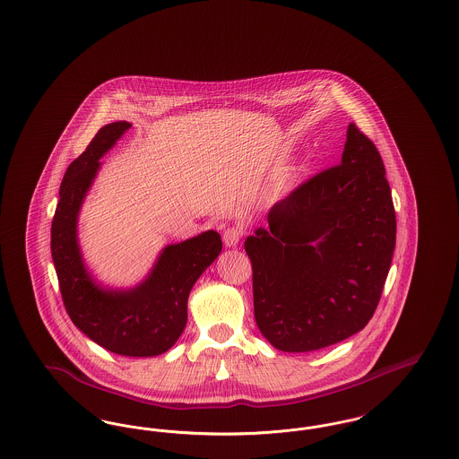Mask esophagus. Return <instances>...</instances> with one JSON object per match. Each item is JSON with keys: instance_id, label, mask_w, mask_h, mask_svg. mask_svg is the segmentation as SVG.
<instances>
[{"instance_id": "obj_1", "label": "esophagus", "mask_w": 459, "mask_h": 459, "mask_svg": "<svg viewBox=\"0 0 459 459\" xmlns=\"http://www.w3.org/2000/svg\"><path fill=\"white\" fill-rule=\"evenodd\" d=\"M244 236L242 227H227L223 232V242L227 247H236Z\"/></svg>"}]
</instances>
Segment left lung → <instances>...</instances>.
Segmentation results:
<instances>
[{
  "label": "left lung",
  "mask_w": 459,
  "mask_h": 459,
  "mask_svg": "<svg viewBox=\"0 0 459 459\" xmlns=\"http://www.w3.org/2000/svg\"><path fill=\"white\" fill-rule=\"evenodd\" d=\"M244 242L256 325L287 352L322 350L370 322L393 262L395 212L384 161L350 124L342 161L299 184Z\"/></svg>",
  "instance_id": "8db88e82"
}]
</instances>
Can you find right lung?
I'll list each match as a JSON object with an SVG mask.
<instances>
[{"mask_svg": "<svg viewBox=\"0 0 459 459\" xmlns=\"http://www.w3.org/2000/svg\"><path fill=\"white\" fill-rule=\"evenodd\" d=\"M129 127V122L101 127L86 152L68 165L51 223V256L74 325L105 350L146 358L170 350L180 337L189 292L219 256L221 239L208 230L165 247L152 275L132 290H107L91 281L77 246V213L98 172V160Z\"/></svg>", "mask_w": 459, "mask_h": 459, "instance_id": "add662e5", "label": "right lung"}]
</instances>
